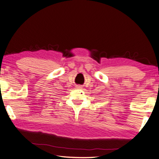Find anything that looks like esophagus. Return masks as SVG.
Returning a JSON list of instances; mask_svg holds the SVG:
<instances>
[{
  "mask_svg": "<svg viewBox=\"0 0 159 159\" xmlns=\"http://www.w3.org/2000/svg\"><path fill=\"white\" fill-rule=\"evenodd\" d=\"M82 85H76V89H80V88H82Z\"/></svg>",
  "mask_w": 159,
  "mask_h": 159,
  "instance_id": "esophagus-1",
  "label": "esophagus"
}]
</instances>
